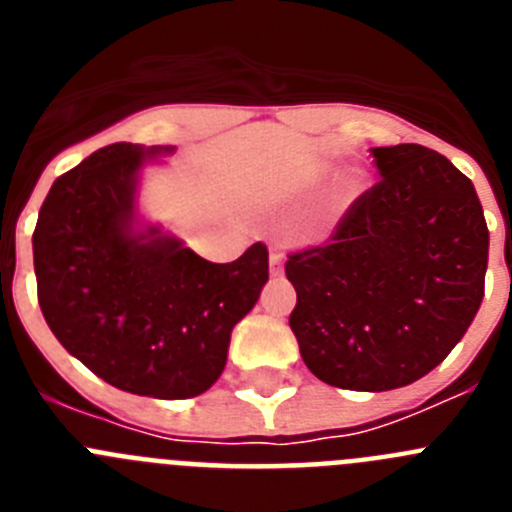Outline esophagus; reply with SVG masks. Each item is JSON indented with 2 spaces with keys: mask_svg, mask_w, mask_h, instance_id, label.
Here are the masks:
<instances>
[{
  "mask_svg": "<svg viewBox=\"0 0 512 512\" xmlns=\"http://www.w3.org/2000/svg\"><path fill=\"white\" fill-rule=\"evenodd\" d=\"M269 271H271V277H282V274H284V259H282V253H279L277 248H271Z\"/></svg>",
  "mask_w": 512,
  "mask_h": 512,
  "instance_id": "34e87169",
  "label": "esophagus"
}]
</instances>
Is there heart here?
Masks as SVG:
<instances>
[{
	"instance_id": "heart-1",
	"label": "heart",
	"mask_w": 512,
	"mask_h": 512,
	"mask_svg": "<svg viewBox=\"0 0 512 512\" xmlns=\"http://www.w3.org/2000/svg\"><path fill=\"white\" fill-rule=\"evenodd\" d=\"M341 189H343V197H354V194L361 189V182L356 179V176H346V179H343Z\"/></svg>"
}]
</instances>
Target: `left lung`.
I'll return each mask as SVG.
<instances>
[{"instance_id": "left-lung-1", "label": "left lung", "mask_w": 512, "mask_h": 512, "mask_svg": "<svg viewBox=\"0 0 512 512\" xmlns=\"http://www.w3.org/2000/svg\"><path fill=\"white\" fill-rule=\"evenodd\" d=\"M379 179L328 246L284 266L289 328L320 382L387 392L418 382L464 338L485 297L490 230L474 184L418 143L372 148Z\"/></svg>"}]
</instances>
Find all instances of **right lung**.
I'll return each mask as SVG.
<instances>
[{"instance_id":"obj_1","label":"right lung","mask_w":512,"mask_h":512,"mask_svg":"<svg viewBox=\"0 0 512 512\" xmlns=\"http://www.w3.org/2000/svg\"><path fill=\"white\" fill-rule=\"evenodd\" d=\"M174 146L115 143L53 182L33 233L53 336L130 395L187 400L223 374L230 333L269 282V251L212 264L138 212L140 171Z\"/></svg>"}]
</instances>
